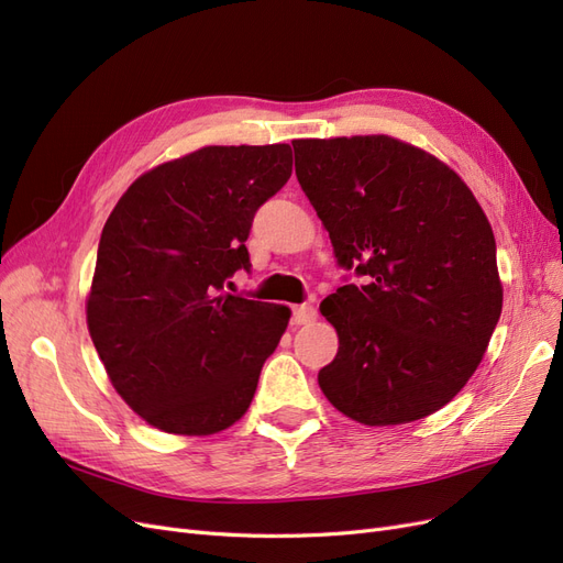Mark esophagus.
<instances>
[{"label": "esophagus", "instance_id": "obj_1", "mask_svg": "<svg viewBox=\"0 0 563 563\" xmlns=\"http://www.w3.org/2000/svg\"><path fill=\"white\" fill-rule=\"evenodd\" d=\"M314 319H317V310L312 308V305H296L294 308L291 321L296 323V327H302V323H310Z\"/></svg>", "mask_w": 563, "mask_h": 563}]
</instances>
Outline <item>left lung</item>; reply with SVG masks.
I'll return each instance as SVG.
<instances>
[{"label": "left lung", "mask_w": 563, "mask_h": 563, "mask_svg": "<svg viewBox=\"0 0 563 563\" xmlns=\"http://www.w3.org/2000/svg\"><path fill=\"white\" fill-rule=\"evenodd\" d=\"M294 152L338 265L366 277L319 308L338 333L321 391L371 428L432 416L482 364L503 312L486 213L451 166L391 135L302 139Z\"/></svg>", "instance_id": "1"}]
</instances>
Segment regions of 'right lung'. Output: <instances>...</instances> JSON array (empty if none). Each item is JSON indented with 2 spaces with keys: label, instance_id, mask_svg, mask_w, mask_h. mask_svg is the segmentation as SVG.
Returning <instances> with one entry per match:
<instances>
[{
  "label": "right lung",
  "instance_id": "right-lung-1",
  "mask_svg": "<svg viewBox=\"0 0 563 563\" xmlns=\"http://www.w3.org/2000/svg\"><path fill=\"white\" fill-rule=\"evenodd\" d=\"M291 147L207 145L135 178L100 234L87 323L108 378L168 434L228 430L291 319L223 291L249 269L253 216L291 178Z\"/></svg>",
  "mask_w": 563,
  "mask_h": 563
}]
</instances>
